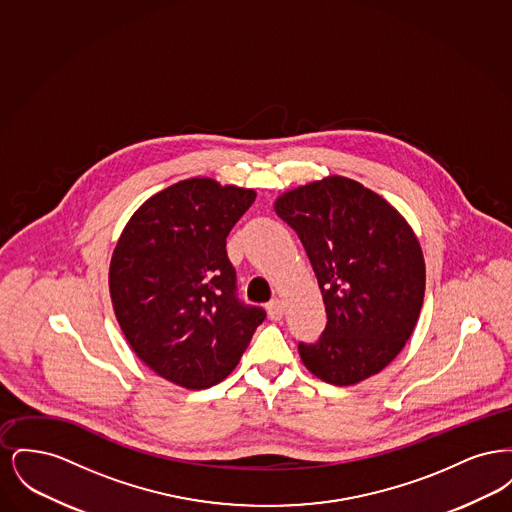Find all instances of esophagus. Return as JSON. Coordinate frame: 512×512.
I'll use <instances>...</instances> for the list:
<instances>
[{
  "label": "esophagus",
  "mask_w": 512,
  "mask_h": 512,
  "mask_svg": "<svg viewBox=\"0 0 512 512\" xmlns=\"http://www.w3.org/2000/svg\"><path fill=\"white\" fill-rule=\"evenodd\" d=\"M267 311L270 320H280V318L284 317V305H282L280 299L270 301L267 305Z\"/></svg>",
  "instance_id": "1"
}]
</instances>
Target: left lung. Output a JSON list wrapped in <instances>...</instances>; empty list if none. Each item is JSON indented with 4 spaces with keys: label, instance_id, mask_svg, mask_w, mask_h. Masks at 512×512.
Instances as JSON below:
<instances>
[{
    "label": "left lung",
    "instance_id": "left-lung-1",
    "mask_svg": "<svg viewBox=\"0 0 512 512\" xmlns=\"http://www.w3.org/2000/svg\"><path fill=\"white\" fill-rule=\"evenodd\" d=\"M274 211L305 247L328 317L317 343H299L303 365L341 388L382 372L411 338L424 301L426 265L411 224L338 174L278 195Z\"/></svg>",
    "mask_w": 512,
    "mask_h": 512
}]
</instances>
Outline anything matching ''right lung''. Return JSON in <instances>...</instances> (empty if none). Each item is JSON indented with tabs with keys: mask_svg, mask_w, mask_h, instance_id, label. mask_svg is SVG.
Here are the masks:
<instances>
[{
	"mask_svg": "<svg viewBox=\"0 0 512 512\" xmlns=\"http://www.w3.org/2000/svg\"><path fill=\"white\" fill-rule=\"evenodd\" d=\"M257 192L188 178L151 195L126 222L109 265L122 334L155 374L205 390L240 363L265 320L236 297L226 238Z\"/></svg>",
	"mask_w": 512,
	"mask_h": 512,
	"instance_id": "1",
	"label": "right lung"
}]
</instances>
